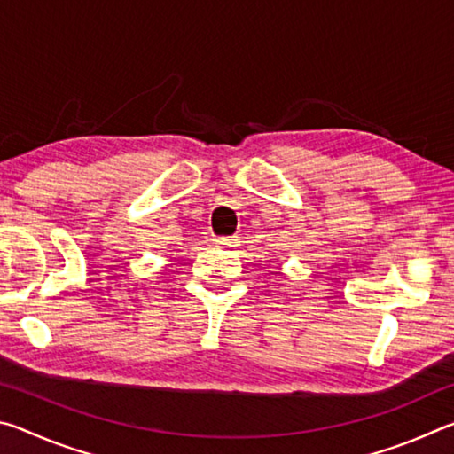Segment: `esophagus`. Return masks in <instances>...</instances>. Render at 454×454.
Returning <instances> with one entry per match:
<instances>
[{"label": "esophagus", "mask_w": 454, "mask_h": 454, "mask_svg": "<svg viewBox=\"0 0 454 454\" xmlns=\"http://www.w3.org/2000/svg\"><path fill=\"white\" fill-rule=\"evenodd\" d=\"M216 244L220 248H236L240 244V238L238 236H224V238H216Z\"/></svg>", "instance_id": "34e87169"}]
</instances>
